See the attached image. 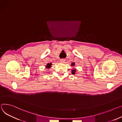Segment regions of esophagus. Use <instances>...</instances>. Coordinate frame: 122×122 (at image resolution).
I'll return each instance as SVG.
<instances>
[{"instance_id": "obj_1", "label": "esophagus", "mask_w": 122, "mask_h": 122, "mask_svg": "<svg viewBox=\"0 0 122 122\" xmlns=\"http://www.w3.org/2000/svg\"><path fill=\"white\" fill-rule=\"evenodd\" d=\"M65 61V59H60V62L61 63H64Z\"/></svg>"}]
</instances>
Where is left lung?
I'll use <instances>...</instances> for the list:
<instances>
[{"instance_id": "obj_1", "label": "left lung", "mask_w": 122, "mask_h": 122, "mask_svg": "<svg viewBox=\"0 0 122 122\" xmlns=\"http://www.w3.org/2000/svg\"><path fill=\"white\" fill-rule=\"evenodd\" d=\"M74 65H75V63H71V66H74ZM75 72H76V70L74 69H73L72 70V71H71V73L73 74H74Z\"/></svg>"}]
</instances>
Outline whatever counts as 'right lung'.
I'll return each mask as SVG.
<instances>
[{
	"mask_svg": "<svg viewBox=\"0 0 122 122\" xmlns=\"http://www.w3.org/2000/svg\"><path fill=\"white\" fill-rule=\"evenodd\" d=\"M51 65L52 64L51 63H48L47 64V65L46 66V67L47 68V69H50L51 67Z\"/></svg>",
	"mask_w": 122,
	"mask_h": 122,
	"instance_id": "obj_1",
	"label": "right lung"
}]
</instances>
